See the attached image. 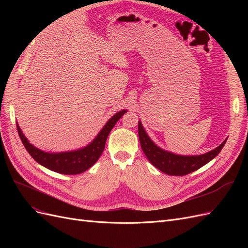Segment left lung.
<instances>
[{
	"instance_id": "left-lung-1",
	"label": "left lung",
	"mask_w": 248,
	"mask_h": 248,
	"mask_svg": "<svg viewBox=\"0 0 248 248\" xmlns=\"http://www.w3.org/2000/svg\"><path fill=\"white\" fill-rule=\"evenodd\" d=\"M139 138L140 147L149 161L164 174L170 176H184L199 170L215 158L227 141V140H223L221 145L212 150V151L202 155H177L156 146L151 139L148 137L140 121L139 122Z\"/></svg>"
}]
</instances>
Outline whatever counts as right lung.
<instances>
[{"instance_id":"obj_1","label":"right lung","mask_w":248,"mask_h":248,"mask_svg":"<svg viewBox=\"0 0 248 248\" xmlns=\"http://www.w3.org/2000/svg\"><path fill=\"white\" fill-rule=\"evenodd\" d=\"M125 112H127V110L123 109L112 116L100 132L97 134V137L88 146L69 152L48 153L41 151L32 144H30L18 124H16V127L19 138L27 151L39 164L52 171L60 172L63 175H78L86 171L98 160L104 147H106L107 139L110 130Z\"/></svg>"}]
</instances>
